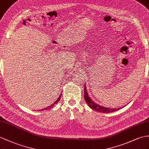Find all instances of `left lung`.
I'll use <instances>...</instances> for the list:
<instances>
[{
  "label": "left lung",
  "instance_id": "8db88e82",
  "mask_svg": "<svg viewBox=\"0 0 149 149\" xmlns=\"http://www.w3.org/2000/svg\"><path fill=\"white\" fill-rule=\"evenodd\" d=\"M84 97H85V100L86 101V104H88V106L92 109L93 110H95L98 112H103V113H109V112H112L114 111H116L117 110L120 109V108H117V109H111L108 107H104L103 106H101L100 105L95 103L93 100H92L88 96V93L86 91V85L85 84V88H84Z\"/></svg>",
  "mask_w": 149,
  "mask_h": 149
}]
</instances>
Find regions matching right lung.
I'll list each match as a JSON object with an SVG mask.
<instances>
[{"mask_svg":"<svg viewBox=\"0 0 149 149\" xmlns=\"http://www.w3.org/2000/svg\"><path fill=\"white\" fill-rule=\"evenodd\" d=\"M61 95H62V94H61V95H59V98H58V99L56 100V102H54V104H52V105H50V106H49V107H46V108H45V109H42V111H43V110H47V109H50V108H52L54 106V105H55L56 104H57L58 102H59V100H60V99H61Z\"/></svg>","mask_w":149,"mask_h":149,"instance_id":"add662e5","label":"right lung"}]
</instances>
